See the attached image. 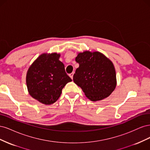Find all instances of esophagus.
<instances>
[{
  "mask_svg": "<svg viewBox=\"0 0 150 150\" xmlns=\"http://www.w3.org/2000/svg\"><path fill=\"white\" fill-rule=\"evenodd\" d=\"M74 72H72V73L69 74V76H70V78H71L72 79H73V75H74Z\"/></svg>",
  "mask_w": 150,
  "mask_h": 150,
  "instance_id": "esophagus-1",
  "label": "esophagus"
}]
</instances>
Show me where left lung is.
Instances as JSON below:
<instances>
[{
  "label": "left lung",
  "mask_w": 150,
  "mask_h": 150,
  "mask_svg": "<svg viewBox=\"0 0 150 150\" xmlns=\"http://www.w3.org/2000/svg\"><path fill=\"white\" fill-rule=\"evenodd\" d=\"M76 61L79 66L73 76L74 83L91 101L103 100L115 89L117 81L114 64L103 54L85 51L78 54Z\"/></svg>",
  "instance_id": "left-lung-1"
}]
</instances>
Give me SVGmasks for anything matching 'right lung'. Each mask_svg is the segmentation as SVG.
I'll list each match as a JSON object with an SVG mask.
<instances>
[{"label": "right lung", "mask_w": 150, "mask_h": 150, "mask_svg": "<svg viewBox=\"0 0 150 150\" xmlns=\"http://www.w3.org/2000/svg\"><path fill=\"white\" fill-rule=\"evenodd\" d=\"M60 54L43 53L33 62L27 72L26 84L31 97L49 105L55 103L66 84L72 81L59 61Z\"/></svg>", "instance_id": "add662e5"}]
</instances>
